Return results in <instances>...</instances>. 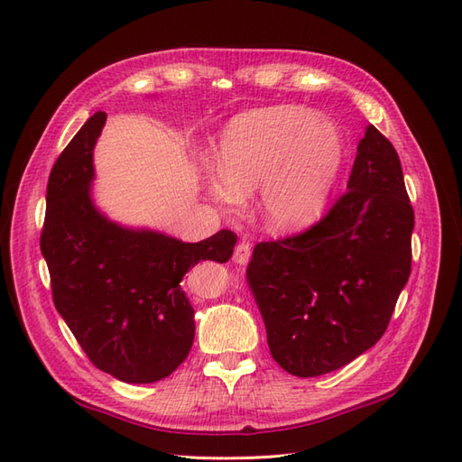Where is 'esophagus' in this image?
Listing matches in <instances>:
<instances>
[{
    "label": "esophagus",
    "mask_w": 462,
    "mask_h": 462,
    "mask_svg": "<svg viewBox=\"0 0 462 462\" xmlns=\"http://www.w3.org/2000/svg\"><path fill=\"white\" fill-rule=\"evenodd\" d=\"M250 256H252L250 244L248 242H240L238 246H236V250H234L232 260L236 262V263H240V266H246V263L250 262Z\"/></svg>",
    "instance_id": "obj_1"
}]
</instances>
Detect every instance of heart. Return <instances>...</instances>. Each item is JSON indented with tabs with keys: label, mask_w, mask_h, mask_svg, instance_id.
<instances>
[{
	"label": "heart",
	"mask_w": 462,
	"mask_h": 462,
	"mask_svg": "<svg viewBox=\"0 0 462 462\" xmlns=\"http://www.w3.org/2000/svg\"><path fill=\"white\" fill-rule=\"evenodd\" d=\"M216 172L204 186L222 208L260 192V212L273 232L306 230L326 208L343 162L336 125L296 105L234 116L214 146Z\"/></svg>",
	"instance_id": "obj_1"
}]
</instances>
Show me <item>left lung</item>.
Wrapping results in <instances>:
<instances>
[{"mask_svg": "<svg viewBox=\"0 0 462 462\" xmlns=\"http://www.w3.org/2000/svg\"><path fill=\"white\" fill-rule=\"evenodd\" d=\"M413 228L399 154L369 125L326 218L254 248L246 276L282 369L318 377L375 346L409 280Z\"/></svg>", "mask_w": 462, "mask_h": 462, "instance_id": "8db88e82", "label": "left lung"}]
</instances>
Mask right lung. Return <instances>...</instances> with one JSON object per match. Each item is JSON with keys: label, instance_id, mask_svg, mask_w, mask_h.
<instances>
[{"label": "right lung", "instance_id": "obj_1", "mask_svg": "<svg viewBox=\"0 0 462 462\" xmlns=\"http://www.w3.org/2000/svg\"><path fill=\"white\" fill-rule=\"evenodd\" d=\"M105 121V113L87 119L49 174L42 254L59 316L93 365L125 383H154L180 365L194 341L182 278L202 260L228 262L236 234L190 244L129 228L97 208L93 151Z\"/></svg>", "mask_w": 462, "mask_h": 462}]
</instances>
